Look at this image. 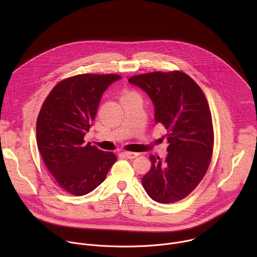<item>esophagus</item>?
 I'll list each match as a JSON object with an SVG mask.
<instances>
[{"mask_svg":"<svg viewBox=\"0 0 257 257\" xmlns=\"http://www.w3.org/2000/svg\"><path fill=\"white\" fill-rule=\"evenodd\" d=\"M123 156H124L125 158H127V159H130V160H132V159H135V158H137V157L139 156V154H137V153H130V152H125V153H123Z\"/></svg>","mask_w":257,"mask_h":257,"instance_id":"1","label":"esophagus"}]
</instances>
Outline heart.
<instances>
[{"label": "heart", "instance_id": "heart-1", "mask_svg": "<svg viewBox=\"0 0 257 257\" xmlns=\"http://www.w3.org/2000/svg\"><path fill=\"white\" fill-rule=\"evenodd\" d=\"M128 93H131V92H127V93H125V94H128Z\"/></svg>", "mask_w": 257, "mask_h": 257}]
</instances>
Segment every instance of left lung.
I'll return each mask as SVG.
<instances>
[{"mask_svg":"<svg viewBox=\"0 0 257 257\" xmlns=\"http://www.w3.org/2000/svg\"><path fill=\"white\" fill-rule=\"evenodd\" d=\"M129 82L152 98L156 122L167 129L169 142L165 161L151 155L143 188L157 202L179 201L197 187L211 161L213 126L206 97L190 76L178 70L134 75Z\"/></svg>","mask_w":257,"mask_h":257,"instance_id":"left-lung-1","label":"left lung"}]
</instances>
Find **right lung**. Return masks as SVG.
Listing matches in <instances>:
<instances>
[{"label":"right lung","mask_w":257,"mask_h":257,"mask_svg":"<svg viewBox=\"0 0 257 257\" xmlns=\"http://www.w3.org/2000/svg\"><path fill=\"white\" fill-rule=\"evenodd\" d=\"M117 74H79L60 81L36 121V141L45 165L65 191L81 196L100 185L117 161L112 152L85 144L103 91Z\"/></svg>","instance_id":"obj_1"}]
</instances>
